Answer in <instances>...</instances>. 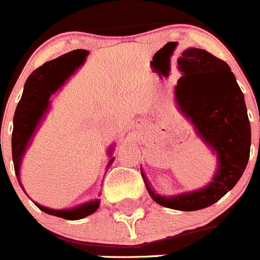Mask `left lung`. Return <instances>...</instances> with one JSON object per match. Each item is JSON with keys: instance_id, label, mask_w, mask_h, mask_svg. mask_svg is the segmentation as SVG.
Listing matches in <instances>:
<instances>
[{"instance_id": "obj_1", "label": "left lung", "mask_w": 260, "mask_h": 260, "mask_svg": "<svg viewBox=\"0 0 260 260\" xmlns=\"http://www.w3.org/2000/svg\"><path fill=\"white\" fill-rule=\"evenodd\" d=\"M177 62L182 73L174 88L177 107L216 155V172L204 187L169 197L157 194L142 167L141 172L156 203L197 211L220 201L240 181L249 161L251 128L245 98L226 62L198 48L183 50Z\"/></svg>"}]
</instances>
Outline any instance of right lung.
I'll use <instances>...</instances> for the list:
<instances>
[{
  "mask_svg": "<svg viewBox=\"0 0 260 260\" xmlns=\"http://www.w3.org/2000/svg\"><path fill=\"white\" fill-rule=\"evenodd\" d=\"M88 50L77 49L73 52L63 54L56 59L45 62L44 65L36 69L26 80L23 88L22 98L18 103L15 114H14V128L13 138H11V151H13V162L18 182L20 183V165L26 151L31 146L34 135L40 127V123L44 121L45 116L49 112L50 98L52 95L61 89V87L66 83V80L74 74L78 68L83 65L86 57L88 56ZM109 153L112 155L113 146L109 147ZM114 157L109 160L107 169L113 162ZM24 191V189H23ZM26 192V191H24ZM36 207L40 208L43 212L48 215L63 217L66 220H79L86 216L95 212L100 206V199L84 202L78 204L73 208H63V210H53L36 203Z\"/></svg>",
  "mask_w": 260,
  "mask_h": 260,
  "instance_id": "obj_1",
  "label": "right lung"
}]
</instances>
